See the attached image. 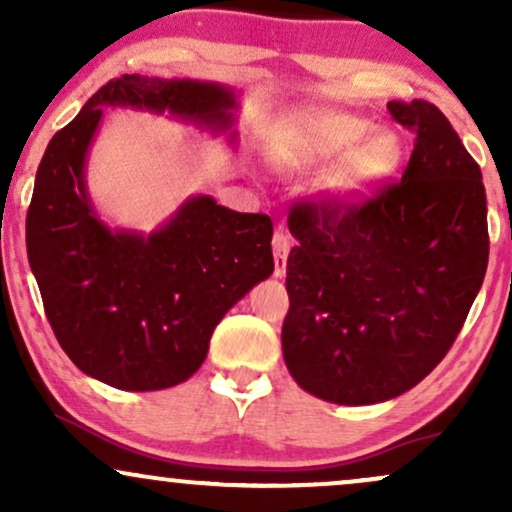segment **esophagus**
Here are the masks:
<instances>
[{
  "mask_svg": "<svg viewBox=\"0 0 512 512\" xmlns=\"http://www.w3.org/2000/svg\"><path fill=\"white\" fill-rule=\"evenodd\" d=\"M272 250H274V276H284L286 274V257H289L291 250V240L284 231H276L272 238Z\"/></svg>",
  "mask_w": 512,
  "mask_h": 512,
  "instance_id": "obj_1",
  "label": "esophagus"
}]
</instances>
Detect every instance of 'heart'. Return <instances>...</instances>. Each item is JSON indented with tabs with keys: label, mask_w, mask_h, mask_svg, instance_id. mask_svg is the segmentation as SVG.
<instances>
[{
	"label": "heart",
	"mask_w": 512,
	"mask_h": 512,
	"mask_svg": "<svg viewBox=\"0 0 512 512\" xmlns=\"http://www.w3.org/2000/svg\"><path fill=\"white\" fill-rule=\"evenodd\" d=\"M276 158L291 170L322 168L344 158L325 182L327 195L342 204H356L395 173L402 146L395 134L375 132L373 122L363 117L313 110L298 117L276 144Z\"/></svg>",
	"instance_id": "obj_1"
}]
</instances>
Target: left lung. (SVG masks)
I'll list each match as a JSON object with an SVG mask.
<instances>
[{
  "mask_svg": "<svg viewBox=\"0 0 512 512\" xmlns=\"http://www.w3.org/2000/svg\"><path fill=\"white\" fill-rule=\"evenodd\" d=\"M416 134L402 180L361 204L301 202L286 262L289 373L325 402L399 397L443 361L489 264L481 170L433 103L390 101Z\"/></svg>",
  "mask_w": 512,
  "mask_h": 512,
  "instance_id": "1",
  "label": "left lung"
}]
</instances>
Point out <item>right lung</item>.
Masks as SVG:
<instances>
[{"mask_svg":"<svg viewBox=\"0 0 512 512\" xmlns=\"http://www.w3.org/2000/svg\"><path fill=\"white\" fill-rule=\"evenodd\" d=\"M103 108L168 113L236 144L238 93L216 81L125 74L50 139L35 173L28 262L64 354L117 390H166L197 373L221 317L274 272L272 219L197 195L149 236L110 228L86 187Z\"/></svg>","mask_w":512,"mask_h":512,"instance_id":"1","label":"right lung"}]
</instances>
